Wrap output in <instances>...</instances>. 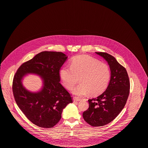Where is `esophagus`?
Returning a JSON list of instances; mask_svg holds the SVG:
<instances>
[{
  "label": "esophagus",
  "instance_id": "34e87169",
  "mask_svg": "<svg viewBox=\"0 0 148 148\" xmlns=\"http://www.w3.org/2000/svg\"><path fill=\"white\" fill-rule=\"evenodd\" d=\"M73 102H77V101H81V99H79L78 97H74L73 98Z\"/></svg>",
  "mask_w": 148,
  "mask_h": 148
}]
</instances>
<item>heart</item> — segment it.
<instances>
[{"label": "heart", "mask_w": 148, "mask_h": 148, "mask_svg": "<svg viewBox=\"0 0 148 148\" xmlns=\"http://www.w3.org/2000/svg\"><path fill=\"white\" fill-rule=\"evenodd\" d=\"M63 85L70 89L78 82L81 84L71 90L72 93L84 96L90 93L97 96L107 88L111 78L109 66L86 55H80L72 59L71 67L64 66L60 71Z\"/></svg>", "instance_id": "heart-1"}]
</instances>
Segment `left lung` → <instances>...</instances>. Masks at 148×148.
Instances as JSON below:
<instances>
[{
    "mask_svg": "<svg viewBox=\"0 0 148 148\" xmlns=\"http://www.w3.org/2000/svg\"><path fill=\"white\" fill-rule=\"evenodd\" d=\"M109 64L111 78L105 91L89 99V108L83 113L86 122L92 126H102L114 120L124 108L130 91L127 71L116 58L105 52H96Z\"/></svg>",
    "mask_w": 148,
    "mask_h": 148,
    "instance_id": "1",
    "label": "left lung"
}]
</instances>
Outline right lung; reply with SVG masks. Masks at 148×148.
Here are the masks:
<instances>
[{
    "mask_svg": "<svg viewBox=\"0 0 148 148\" xmlns=\"http://www.w3.org/2000/svg\"><path fill=\"white\" fill-rule=\"evenodd\" d=\"M67 58L62 52L43 51L23 63L15 74L13 92L16 103L28 120L39 127H53L60 120L63 110L72 102L70 94L60 82V70ZM28 74L41 78L42 86L38 92H30L23 85Z\"/></svg>",
    "mask_w": 148,
    "mask_h": 148,
    "instance_id": "1",
    "label": "right lung"
}]
</instances>
